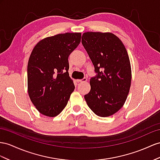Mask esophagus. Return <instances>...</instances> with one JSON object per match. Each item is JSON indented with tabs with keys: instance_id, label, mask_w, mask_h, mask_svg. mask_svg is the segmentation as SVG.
<instances>
[{
	"instance_id": "obj_1",
	"label": "esophagus",
	"mask_w": 160,
	"mask_h": 160,
	"mask_svg": "<svg viewBox=\"0 0 160 160\" xmlns=\"http://www.w3.org/2000/svg\"><path fill=\"white\" fill-rule=\"evenodd\" d=\"M87 80V78H82V79L77 80V82H86Z\"/></svg>"
}]
</instances>
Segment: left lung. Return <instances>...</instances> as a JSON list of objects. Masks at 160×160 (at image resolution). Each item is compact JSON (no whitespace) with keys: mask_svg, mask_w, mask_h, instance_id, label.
Returning <instances> with one entry per match:
<instances>
[{"mask_svg":"<svg viewBox=\"0 0 160 160\" xmlns=\"http://www.w3.org/2000/svg\"><path fill=\"white\" fill-rule=\"evenodd\" d=\"M82 44L95 67L91 91L84 95L89 108L100 117L113 115L122 108L131 84V67L126 49L112 33L85 32Z\"/></svg>","mask_w":160,"mask_h":160,"instance_id":"1","label":"left lung"}]
</instances>
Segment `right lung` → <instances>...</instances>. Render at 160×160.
<instances>
[{
    "label": "right lung",
    "mask_w": 160,
    "mask_h": 160,
    "mask_svg": "<svg viewBox=\"0 0 160 160\" xmlns=\"http://www.w3.org/2000/svg\"><path fill=\"white\" fill-rule=\"evenodd\" d=\"M80 40L81 33L59 34L40 40L32 50L28 64V94L44 116L59 115L75 88L68 57Z\"/></svg>",
    "instance_id": "obj_1"
}]
</instances>
